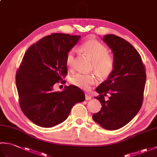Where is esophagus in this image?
Segmentation results:
<instances>
[{
  "instance_id": "obj_1",
  "label": "esophagus",
  "mask_w": 157,
  "mask_h": 157,
  "mask_svg": "<svg viewBox=\"0 0 157 157\" xmlns=\"http://www.w3.org/2000/svg\"><path fill=\"white\" fill-rule=\"evenodd\" d=\"M85 96H86V101H89V100H91V98H92V96L90 95L89 94H87V93L85 94Z\"/></svg>"
}]
</instances>
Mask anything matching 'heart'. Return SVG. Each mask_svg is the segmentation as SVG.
<instances>
[{
	"label": "heart",
	"instance_id": "obj_1",
	"mask_svg": "<svg viewBox=\"0 0 157 157\" xmlns=\"http://www.w3.org/2000/svg\"><path fill=\"white\" fill-rule=\"evenodd\" d=\"M81 50L92 60V69L100 78L105 79L111 75L114 70L115 61L112 56L108 55L109 51L104 44L96 40H88L81 45ZM65 61L69 67L73 66L75 62L74 50L71 49L67 53ZM96 80V76L92 73H77L70 79L73 85L85 90L90 88Z\"/></svg>",
	"mask_w": 157,
	"mask_h": 157
}]
</instances>
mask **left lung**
Segmentation results:
<instances>
[{
  "label": "left lung",
  "instance_id": "obj_1",
  "mask_svg": "<svg viewBox=\"0 0 157 157\" xmlns=\"http://www.w3.org/2000/svg\"><path fill=\"white\" fill-rule=\"evenodd\" d=\"M102 40L113 53L115 67L96 89L100 96L95 98L102 107L92 119L104 129L115 130L128 124L140 109L146 75L140 55L130 43L113 34L104 36Z\"/></svg>",
  "mask_w": 157,
  "mask_h": 157
}]
</instances>
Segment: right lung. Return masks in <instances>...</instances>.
I'll return each instance as SVG.
<instances>
[{
  "label": "right lung",
  "instance_id": "obj_1",
  "mask_svg": "<svg viewBox=\"0 0 157 157\" xmlns=\"http://www.w3.org/2000/svg\"><path fill=\"white\" fill-rule=\"evenodd\" d=\"M80 38L52 34L31 46L23 56L16 74L19 105L37 125L51 128L59 124L68 117L73 105L85 100L84 92L75 86L54 90V85L67 73V53Z\"/></svg>",
  "mask_w": 157,
  "mask_h": 157
}]
</instances>
